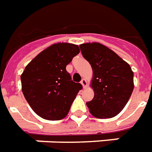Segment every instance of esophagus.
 I'll list each match as a JSON object with an SVG mask.
<instances>
[{
	"mask_svg": "<svg viewBox=\"0 0 152 152\" xmlns=\"http://www.w3.org/2000/svg\"><path fill=\"white\" fill-rule=\"evenodd\" d=\"M80 83H81V85H82L83 88H84V89L87 87V81H86V79H82V80H81V81H80Z\"/></svg>",
	"mask_w": 152,
	"mask_h": 152,
	"instance_id": "1",
	"label": "esophagus"
}]
</instances>
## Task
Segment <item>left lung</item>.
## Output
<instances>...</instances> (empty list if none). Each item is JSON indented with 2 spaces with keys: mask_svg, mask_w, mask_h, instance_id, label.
Listing matches in <instances>:
<instances>
[{
  "mask_svg": "<svg viewBox=\"0 0 152 152\" xmlns=\"http://www.w3.org/2000/svg\"><path fill=\"white\" fill-rule=\"evenodd\" d=\"M80 48L93 69L90 86L94 97L86 105L94 117H114L123 110L133 93L134 72L129 63L102 44L84 43Z\"/></svg>",
  "mask_w": 152,
  "mask_h": 152,
  "instance_id": "left-lung-1",
  "label": "left lung"
}]
</instances>
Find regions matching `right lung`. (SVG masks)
<instances>
[{
  "instance_id": "add662e5",
  "label": "right lung",
  "mask_w": 152,
  "mask_h": 152,
  "mask_svg": "<svg viewBox=\"0 0 152 152\" xmlns=\"http://www.w3.org/2000/svg\"><path fill=\"white\" fill-rule=\"evenodd\" d=\"M79 46L56 43L41 51L25 67L21 75L22 91L35 113L48 121H59L68 114L79 90L66 70Z\"/></svg>"
}]
</instances>
